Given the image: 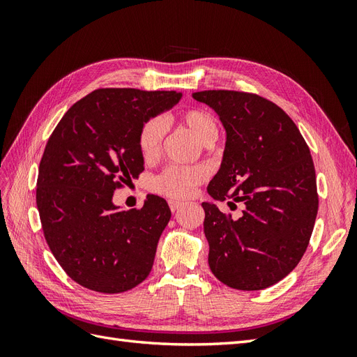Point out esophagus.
<instances>
[{"label":"esophagus","mask_w":357,"mask_h":357,"mask_svg":"<svg viewBox=\"0 0 357 357\" xmlns=\"http://www.w3.org/2000/svg\"><path fill=\"white\" fill-rule=\"evenodd\" d=\"M168 205H169V210L172 211V213H176V211H178L183 205H185V202H181V201H174V199H171L169 202H168Z\"/></svg>","instance_id":"1"}]
</instances>
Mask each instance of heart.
Returning <instances> with one entry per match:
<instances>
[{"instance_id":"obj_1","label":"heart","mask_w":357,"mask_h":357,"mask_svg":"<svg viewBox=\"0 0 357 357\" xmlns=\"http://www.w3.org/2000/svg\"><path fill=\"white\" fill-rule=\"evenodd\" d=\"M178 126L188 129L199 143L210 144L218 138V125L214 119L204 110L188 109L172 117ZM164 125L159 119H149L138 132V149L143 159L155 160L160 152ZM207 178L204 167H169L153 181V190L171 199L189 198L198 185Z\"/></svg>"}]
</instances>
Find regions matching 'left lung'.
<instances>
[{
	"label": "left lung",
	"instance_id": "left-lung-1",
	"mask_svg": "<svg viewBox=\"0 0 357 357\" xmlns=\"http://www.w3.org/2000/svg\"><path fill=\"white\" fill-rule=\"evenodd\" d=\"M192 96L218 113L226 131L222 165L207 190L231 208L243 205L234 220L202 202L210 269L232 289H266L294 271L314 228L319 195L310 149L295 122L256 93Z\"/></svg>",
	"mask_w": 357,
	"mask_h": 357
}]
</instances>
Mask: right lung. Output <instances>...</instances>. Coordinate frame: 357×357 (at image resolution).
Instances as JSON below:
<instances>
[{"label":"right lung","mask_w":357,"mask_h":357,"mask_svg":"<svg viewBox=\"0 0 357 357\" xmlns=\"http://www.w3.org/2000/svg\"><path fill=\"white\" fill-rule=\"evenodd\" d=\"M180 98L174 91L96 89L52 132L38 167L37 207L50 252L80 286L122 294L152 271L168 204L147 195L142 210L122 211L113 193L144 171L139 129Z\"/></svg>","instance_id":"add662e5"}]
</instances>
